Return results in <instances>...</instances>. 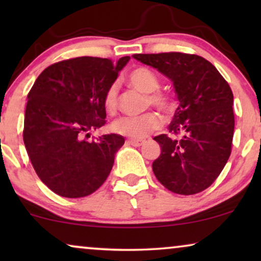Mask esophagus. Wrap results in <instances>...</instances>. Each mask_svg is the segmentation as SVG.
Returning a JSON list of instances; mask_svg holds the SVG:
<instances>
[{
	"label": "esophagus",
	"mask_w": 261,
	"mask_h": 261,
	"mask_svg": "<svg viewBox=\"0 0 261 261\" xmlns=\"http://www.w3.org/2000/svg\"><path fill=\"white\" fill-rule=\"evenodd\" d=\"M127 142L132 146H135V147H139V146L144 145L145 144V140L144 139H128Z\"/></svg>",
	"instance_id": "obj_1"
}]
</instances>
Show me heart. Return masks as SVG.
<instances>
[{
	"mask_svg": "<svg viewBox=\"0 0 261 261\" xmlns=\"http://www.w3.org/2000/svg\"><path fill=\"white\" fill-rule=\"evenodd\" d=\"M128 82L137 90L145 92L146 105L154 107L165 115H170L176 108V102L172 96L165 91L158 90L159 78L152 70L147 67L139 66L132 70L128 74ZM103 106L109 114L116 113L119 101H117V85L110 84L103 96ZM163 120L158 113L146 112L139 116H124L116 120L112 124V129L117 134L134 139H141L159 129Z\"/></svg>",
	"mask_w": 261,
	"mask_h": 261,
	"instance_id": "1",
	"label": "heart"
}]
</instances>
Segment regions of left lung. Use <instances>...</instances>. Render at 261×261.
<instances>
[{
  "instance_id": "left-lung-1",
  "label": "left lung",
  "mask_w": 261,
  "mask_h": 261,
  "mask_svg": "<svg viewBox=\"0 0 261 261\" xmlns=\"http://www.w3.org/2000/svg\"><path fill=\"white\" fill-rule=\"evenodd\" d=\"M173 82L179 106L169 126L171 135L154 138L162 153L152 164L167 190L195 195L220 176L231 152L233 92L215 66L197 55L180 52L134 55Z\"/></svg>"
}]
</instances>
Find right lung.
I'll use <instances>...</instances> for the list:
<instances>
[{"instance_id":"obj_1","label":"right lung","mask_w":261,"mask_h":261,"mask_svg":"<svg viewBox=\"0 0 261 261\" xmlns=\"http://www.w3.org/2000/svg\"><path fill=\"white\" fill-rule=\"evenodd\" d=\"M128 60H62L46 67L28 92L23 142L38 177L55 194L85 197L108 178L123 137L87 138L106 124L103 96Z\"/></svg>"}]
</instances>
